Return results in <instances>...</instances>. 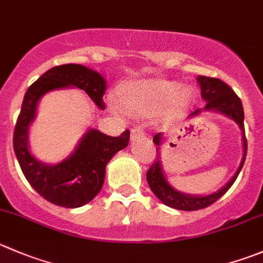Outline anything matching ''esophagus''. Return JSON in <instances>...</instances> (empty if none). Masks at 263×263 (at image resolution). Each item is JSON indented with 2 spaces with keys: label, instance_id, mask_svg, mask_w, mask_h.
I'll use <instances>...</instances> for the list:
<instances>
[{
  "label": "esophagus",
  "instance_id": "1",
  "mask_svg": "<svg viewBox=\"0 0 263 263\" xmlns=\"http://www.w3.org/2000/svg\"><path fill=\"white\" fill-rule=\"evenodd\" d=\"M145 137V132L142 131L141 128L139 127H135V128L131 129V140L132 141H137L140 139H144Z\"/></svg>",
  "mask_w": 263,
  "mask_h": 263
}]
</instances>
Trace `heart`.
<instances>
[{
	"label": "heart",
	"mask_w": 263,
	"mask_h": 263,
	"mask_svg": "<svg viewBox=\"0 0 263 263\" xmlns=\"http://www.w3.org/2000/svg\"><path fill=\"white\" fill-rule=\"evenodd\" d=\"M119 103L127 111L137 114H167L185 108L193 99L187 87L164 78H149L127 82L118 91ZM114 110H118L113 106Z\"/></svg>",
	"instance_id": "obj_1"
}]
</instances>
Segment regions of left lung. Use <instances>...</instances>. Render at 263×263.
I'll use <instances>...</instances> for the list:
<instances>
[{"mask_svg":"<svg viewBox=\"0 0 263 263\" xmlns=\"http://www.w3.org/2000/svg\"><path fill=\"white\" fill-rule=\"evenodd\" d=\"M198 83L202 90V99L205 101L204 109H196L193 113L189 114V118L195 116H199L203 110L204 111H216V113H221L226 116L228 118L233 119L241 131V141H243V157H241V162L239 164L238 170L234 173L233 177L228 181L226 185H223L220 190L215 191V193L210 194V195H191V194L181 193V191L176 190L172 185L165 178L164 172H163L162 162H160V146L163 142V132H158L153 141L157 145V158H155L154 163L149 171L146 172V180L149 183L150 189L157 196L158 199L163 203V204L168 205L171 208L180 211H196L202 210V208L208 207L216 200H218L229 189L233 186L235 182L236 177L240 173L241 168H243L244 162H246L247 157V139L246 132H244V110L243 105H241V100L238 98L235 92L231 90L229 85L222 82L217 78H210L204 77V76H198L196 78Z\"/></svg>","mask_w":263,"mask_h":263,"instance_id":"1","label":"left lung"}]
</instances>
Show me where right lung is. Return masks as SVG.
Segmentation results:
<instances>
[{
  "mask_svg": "<svg viewBox=\"0 0 263 263\" xmlns=\"http://www.w3.org/2000/svg\"><path fill=\"white\" fill-rule=\"evenodd\" d=\"M68 87L85 91L99 109H105L106 80L100 73L81 64L51 68L25 92L14 131V152L25 178L41 196L60 207L78 208L91 202L101 190L106 164L128 145L129 131L111 137L90 128L69 157L56 164L41 162L29 149V127L37 116L38 103L45 93Z\"/></svg>",
  "mask_w": 263,
  "mask_h": 263,
  "instance_id": "right-lung-1",
  "label": "right lung"
}]
</instances>
